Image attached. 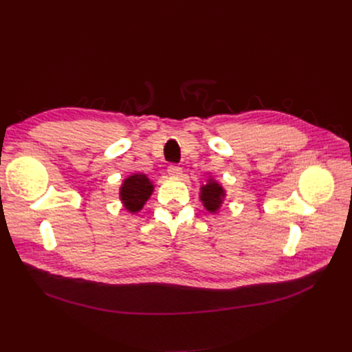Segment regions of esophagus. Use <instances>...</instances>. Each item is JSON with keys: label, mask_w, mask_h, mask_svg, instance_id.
<instances>
[{"label": "esophagus", "mask_w": 352, "mask_h": 352, "mask_svg": "<svg viewBox=\"0 0 352 352\" xmlns=\"http://www.w3.org/2000/svg\"><path fill=\"white\" fill-rule=\"evenodd\" d=\"M167 173H169L170 177H180L182 176V167L176 164H170L169 169H167Z\"/></svg>", "instance_id": "esophagus-1"}]
</instances>
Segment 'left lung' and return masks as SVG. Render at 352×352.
I'll use <instances>...</instances> for the list:
<instances>
[{"label":"left lung","instance_id":"1","mask_svg":"<svg viewBox=\"0 0 352 352\" xmlns=\"http://www.w3.org/2000/svg\"><path fill=\"white\" fill-rule=\"evenodd\" d=\"M199 197L202 200V204L208 212L217 213L226 197V190L219 182L214 180L213 177H209L205 185L200 188Z\"/></svg>","mask_w":352,"mask_h":352}]
</instances>
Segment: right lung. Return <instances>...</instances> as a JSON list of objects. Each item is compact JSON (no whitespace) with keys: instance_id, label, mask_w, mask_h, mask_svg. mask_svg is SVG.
<instances>
[{"instance_id":"1","label":"right lung","mask_w":352,"mask_h":352,"mask_svg":"<svg viewBox=\"0 0 352 352\" xmlns=\"http://www.w3.org/2000/svg\"><path fill=\"white\" fill-rule=\"evenodd\" d=\"M153 190V182L144 173H133L127 176L123 180L119 192L123 208L130 213L140 212Z\"/></svg>"}]
</instances>
